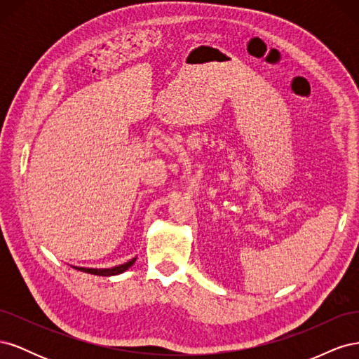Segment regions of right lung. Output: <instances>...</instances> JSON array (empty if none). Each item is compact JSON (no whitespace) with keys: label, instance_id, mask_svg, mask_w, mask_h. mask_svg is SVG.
<instances>
[{"label":"right lung","instance_id":"right-lung-1","mask_svg":"<svg viewBox=\"0 0 359 359\" xmlns=\"http://www.w3.org/2000/svg\"><path fill=\"white\" fill-rule=\"evenodd\" d=\"M135 259L128 260L127 264L124 265H118V266H114V268H107V269H97V268H79V266H74L76 269L79 271H83V273H88V274H95V276H103V277H109V276H116V274H121L124 273L126 269H128L130 266H132L135 264Z\"/></svg>","mask_w":359,"mask_h":359}]
</instances>
